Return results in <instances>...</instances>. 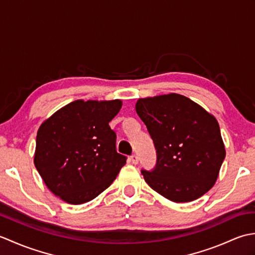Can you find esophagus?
Segmentation results:
<instances>
[{
  "label": "esophagus",
  "mask_w": 255,
  "mask_h": 255,
  "mask_svg": "<svg viewBox=\"0 0 255 255\" xmlns=\"http://www.w3.org/2000/svg\"><path fill=\"white\" fill-rule=\"evenodd\" d=\"M130 160H131V162H132L133 164H138L139 158H138V155H137V154H132V155L130 156Z\"/></svg>",
  "instance_id": "34e87169"
}]
</instances>
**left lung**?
<instances>
[{"label": "left lung", "mask_w": 255, "mask_h": 255, "mask_svg": "<svg viewBox=\"0 0 255 255\" xmlns=\"http://www.w3.org/2000/svg\"><path fill=\"white\" fill-rule=\"evenodd\" d=\"M136 112L156 150L153 170H141L148 185L175 203L207 193L226 156L217 119L175 93L139 99Z\"/></svg>", "instance_id": "1"}]
</instances>
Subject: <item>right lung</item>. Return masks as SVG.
<instances>
[{"label":"right lung","mask_w":255,"mask_h":255,"mask_svg":"<svg viewBox=\"0 0 255 255\" xmlns=\"http://www.w3.org/2000/svg\"><path fill=\"white\" fill-rule=\"evenodd\" d=\"M122 101H74L41 124L34 163L47 187L64 202L84 204L115 180L127 156L116 151L110 122Z\"/></svg>","instance_id":"1"}]
</instances>
